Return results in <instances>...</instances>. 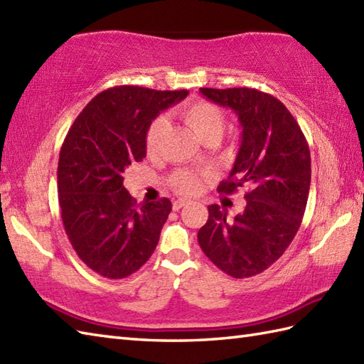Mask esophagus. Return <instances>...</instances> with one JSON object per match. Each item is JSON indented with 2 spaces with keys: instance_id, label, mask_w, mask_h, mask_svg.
Returning <instances> with one entry per match:
<instances>
[{
  "instance_id": "obj_1",
  "label": "esophagus",
  "mask_w": 364,
  "mask_h": 364,
  "mask_svg": "<svg viewBox=\"0 0 364 364\" xmlns=\"http://www.w3.org/2000/svg\"><path fill=\"white\" fill-rule=\"evenodd\" d=\"M187 204H188L187 199H177L173 203V210H176V212H177V210H181L182 207H185Z\"/></svg>"
}]
</instances>
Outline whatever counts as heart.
I'll list each match as a JSON object with an SVG mask.
<instances>
[{
	"label": "heart",
	"instance_id": "heart-1",
	"mask_svg": "<svg viewBox=\"0 0 364 364\" xmlns=\"http://www.w3.org/2000/svg\"><path fill=\"white\" fill-rule=\"evenodd\" d=\"M181 117L183 118L191 131L195 132L200 140L205 141L208 139H220V135L224 129V115L215 104L205 100H193L185 104L181 110ZM166 127L165 118H157L149 124L146 136H144V144L149 156H154L159 151V144L161 134ZM173 188L181 193V195H195L200 190L203 179L195 171L188 169H179L171 176Z\"/></svg>",
	"mask_w": 364,
	"mask_h": 364
}]
</instances>
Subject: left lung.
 <instances>
[{
	"mask_svg": "<svg viewBox=\"0 0 364 364\" xmlns=\"http://www.w3.org/2000/svg\"><path fill=\"white\" fill-rule=\"evenodd\" d=\"M200 93L235 112L243 129L235 164L218 191H247L246 207L233 220L220 205H208L198 241L230 277H252L279 260L301 228L311 181L309 143L289 110L269 93L247 87Z\"/></svg>",
	"mask_w": 364,
	"mask_h": 364,
	"instance_id": "left-lung-1",
	"label": "left lung"
}]
</instances>
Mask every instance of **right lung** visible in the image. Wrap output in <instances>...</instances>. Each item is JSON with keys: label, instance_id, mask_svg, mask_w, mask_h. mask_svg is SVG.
Listing matches in <instances>:
<instances>
[{"label": "right lung", "instance_id": "1", "mask_svg": "<svg viewBox=\"0 0 364 364\" xmlns=\"http://www.w3.org/2000/svg\"><path fill=\"white\" fill-rule=\"evenodd\" d=\"M187 90L118 85L96 95L63 140L58 166L60 216L77 257L106 279H124L149 260L171 212L161 198L136 204L124 169L146 157L144 136Z\"/></svg>", "mask_w": 364, "mask_h": 364}]
</instances>
